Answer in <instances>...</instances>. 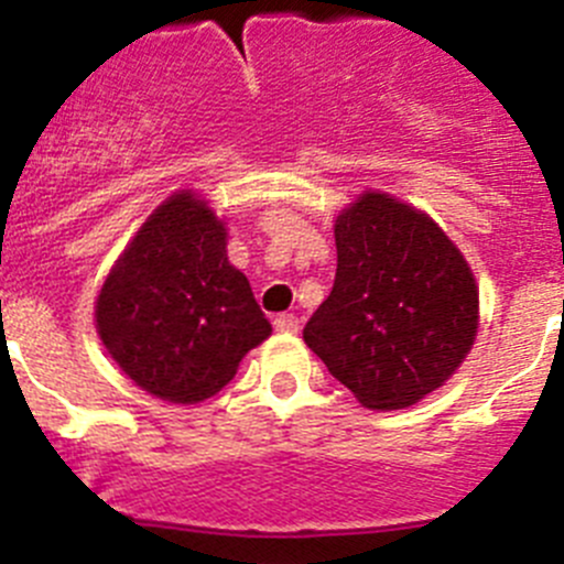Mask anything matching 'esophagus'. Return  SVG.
Listing matches in <instances>:
<instances>
[{"label": "esophagus", "mask_w": 564, "mask_h": 564, "mask_svg": "<svg viewBox=\"0 0 564 564\" xmlns=\"http://www.w3.org/2000/svg\"><path fill=\"white\" fill-rule=\"evenodd\" d=\"M272 325H275V330H281V334H294V330L300 328V319L294 317V314H278Z\"/></svg>", "instance_id": "34e87169"}]
</instances>
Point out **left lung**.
<instances>
[{
  "mask_svg": "<svg viewBox=\"0 0 564 564\" xmlns=\"http://www.w3.org/2000/svg\"><path fill=\"white\" fill-rule=\"evenodd\" d=\"M336 278L303 339L367 409H403L470 354L478 286L434 219L367 192L336 217Z\"/></svg>",
  "mask_w": 564,
  "mask_h": 564,
  "instance_id": "obj_1",
  "label": "left lung"
}]
</instances>
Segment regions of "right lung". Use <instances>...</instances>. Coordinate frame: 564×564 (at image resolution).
I'll use <instances>...</instances> for the list:
<instances>
[{
  "mask_svg": "<svg viewBox=\"0 0 564 564\" xmlns=\"http://www.w3.org/2000/svg\"><path fill=\"white\" fill-rule=\"evenodd\" d=\"M228 234L205 199L172 194L150 214L97 297V334L141 389L199 403L272 334L245 272L228 261Z\"/></svg>",
  "mask_w": 564,
  "mask_h": 564,
  "instance_id": "1",
  "label": "right lung"
}]
</instances>
